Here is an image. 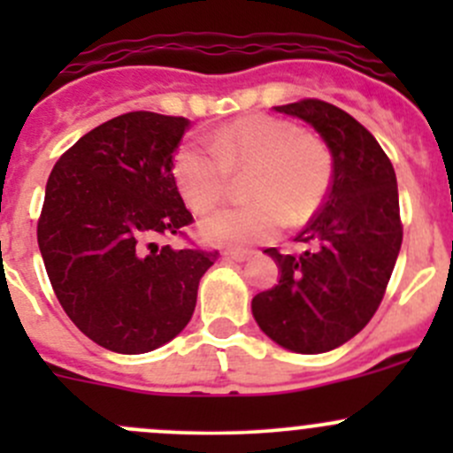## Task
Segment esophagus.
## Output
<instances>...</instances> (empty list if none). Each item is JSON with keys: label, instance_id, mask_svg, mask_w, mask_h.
I'll return each mask as SVG.
<instances>
[{"label": "esophagus", "instance_id": "obj_1", "mask_svg": "<svg viewBox=\"0 0 453 453\" xmlns=\"http://www.w3.org/2000/svg\"><path fill=\"white\" fill-rule=\"evenodd\" d=\"M252 252H243V250H226L223 252V258L226 260H236V263H243V260H248Z\"/></svg>", "mask_w": 453, "mask_h": 453}]
</instances>
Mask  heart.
<instances>
[{"label": "heart", "instance_id": "b5f03b06", "mask_svg": "<svg viewBox=\"0 0 453 453\" xmlns=\"http://www.w3.org/2000/svg\"><path fill=\"white\" fill-rule=\"evenodd\" d=\"M248 175L250 203L223 208L201 221L205 241L230 248L265 243L282 223H309L333 181L328 146L296 122L276 116H245L212 134V142H181L173 157V177L193 212H210L226 199L232 177Z\"/></svg>", "mask_w": 453, "mask_h": 453}]
</instances>
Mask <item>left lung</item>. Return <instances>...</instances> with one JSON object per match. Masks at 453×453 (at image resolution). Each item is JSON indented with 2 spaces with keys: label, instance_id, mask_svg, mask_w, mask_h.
I'll return each mask as SVG.
<instances>
[{
  "label": "left lung",
  "instance_id": "left-lung-1",
  "mask_svg": "<svg viewBox=\"0 0 453 453\" xmlns=\"http://www.w3.org/2000/svg\"><path fill=\"white\" fill-rule=\"evenodd\" d=\"M276 111L303 118L322 135L333 181L296 239L307 250H265L280 267V280L254 296L252 313L276 344L326 353L357 335L386 294L403 241L396 175L374 135L344 109L303 98Z\"/></svg>",
  "mask_w": 453,
  "mask_h": 453
}]
</instances>
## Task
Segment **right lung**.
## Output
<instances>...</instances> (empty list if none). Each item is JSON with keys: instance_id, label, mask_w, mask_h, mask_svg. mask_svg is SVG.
Returning a JSON list of instances; mask_svg holds the SVG:
<instances>
[{"instance_id": "1", "label": "right lung", "mask_w": 453, "mask_h": 453, "mask_svg": "<svg viewBox=\"0 0 453 453\" xmlns=\"http://www.w3.org/2000/svg\"><path fill=\"white\" fill-rule=\"evenodd\" d=\"M188 118L129 111L91 129L54 164L36 241L63 311L89 340L140 355L190 322L217 250L159 248L195 221L173 177Z\"/></svg>"}]
</instances>
